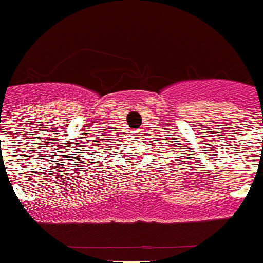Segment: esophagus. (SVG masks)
I'll use <instances>...</instances> for the list:
<instances>
[{"instance_id": "obj_1", "label": "esophagus", "mask_w": 263, "mask_h": 263, "mask_svg": "<svg viewBox=\"0 0 263 263\" xmlns=\"http://www.w3.org/2000/svg\"><path fill=\"white\" fill-rule=\"evenodd\" d=\"M132 133H139V130H134V132H132Z\"/></svg>"}]
</instances>
